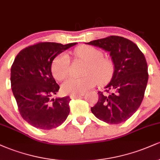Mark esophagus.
<instances>
[{
    "label": "esophagus",
    "instance_id": "obj_1",
    "mask_svg": "<svg viewBox=\"0 0 160 160\" xmlns=\"http://www.w3.org/2000/svg\"><path fill=\"white\" fill-rule=\"evenodd\" d=\"M83 95H84V92L81 93V94H78V95H70V98H80V97L82 96Z\"/></svg>",
    "mask_w": 160,
    "mask_h": 160
}]
</instances>
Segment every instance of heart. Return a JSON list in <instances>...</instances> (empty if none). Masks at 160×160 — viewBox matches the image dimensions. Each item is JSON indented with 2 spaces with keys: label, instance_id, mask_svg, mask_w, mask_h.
Here are the masks:
<instances>
[{
  "label": "heart",
  "instance_id": "heart-1",
  "mask_svg": "<svg viewBox=\"0 0 160 160\" xmlns=\"http://www.w3.org/2000/svg\"><path fill=\"white\" fill-rule=\"evenodd\" d=\"M74 55L79 59L86 62V65L81 78H71L62 84L64 94L78 95L93 87L97 81L104 83L111 78L113 71V65L110 59L102 58L103 54L99 49L89 46H82L75 49ZM70 61L66 53H61L53 60L51 70L53 77L62 80L69 74Z\"/></svg>",
  "mask_w": 160,
  "mask_h": 160
}]
</instances>
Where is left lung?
<instances>
[{"mask_svg": "<svg viewBox=\"0 0 160 160\" xmlns=\"http://www.w3.org/2000/svg\"><path fill=\"white\" fill-rule=\"evenodd\" d=\"M110 53L113 65L105 92H98V100L92 113L107 123L118 124L132 116L144 98L148 80L146 58L138 46L119 36L86 43Z\"/></svg>", "mask_w": 160, "mask_h": 160, "instance_id": "obj_1", "label": "left lung"}]
</instances>
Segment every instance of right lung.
Returning a JSON list of instances; mask_svg holds the SVG:
<instances>
[{
  "instance_id": "add662e5",
  "label": "right lung",
  "mask_w": 160,
  "mask_h": 160,
  "mask_svg": "<svg viewBox=\"0 0 160 160\" xmlns=\"http://www.w3.org/2000/svg\"><path fill=\"white\" fill-rule=\"evenodd\" d=\"M77 43L44 42L20 51L11 67L10 82L22 117L34 127H58L70 113L69 96L52 98L59 89L51 71L52 61Z\"/></svg>"
}]
</instances>
